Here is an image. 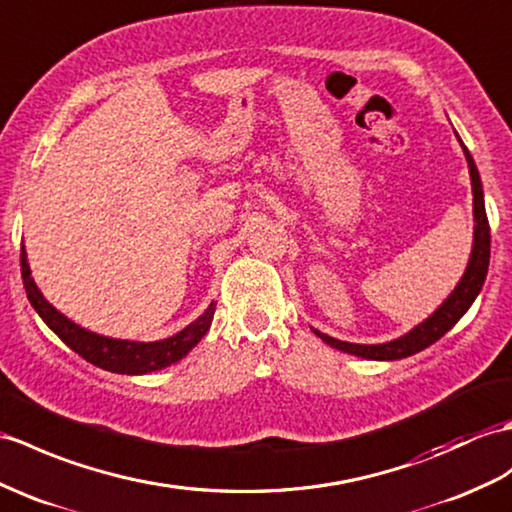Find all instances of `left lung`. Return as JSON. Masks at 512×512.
Here are the masks:
<instances>
[{"label":"left lung","mask_w":512,"mask_h":512,"mask_svg":"<svg viewBox=\"0 0 512 512\" xmlns=\"http://www.w3.org/2000/svg\"><path fill=\"white\" fill-rule=\"evenodd\" d=\"M460 144H462V139H460ZM462 150H465V157L469 163V174H471L475 231H473V251H471L469 266L465 270V275H462L460 283L456 285V290L449 294V299L441 307H438V310L425 320V323L414 327L410 334H406L403 338L386 342V344L342 342V340L320 334V331L314 329V334L323 342H327L329 347L340 349V351L351 353V355H358V358H366V360L408 358V355L419 353V351L430 347V344H434L438 338H443L447 331L462 318V314L469 310L471 303L475 301V296L480 294L482 283L486 279V270H489V259H491V229H489V218H486V211H484L480 172H478V168H475L473 157L469 154L465 144H462Z\"/></svg>","instance_id":"left-lung-1"}]
</instances>
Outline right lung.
<instances>
[{"label":"right lung","mask_w":512,"mask_h":512,"mask_svg":"<svg viewBox=\"0 0 512 512\" xmlns=\"http://www.w3.org/2000/svg\"><path fill=\"white\" fill-rule=\"evenodd\" d=\"M21 277L23 288H26L28 301L34 310L43 318V323L50 327L54 334L61 338L71 351H76L80 358L87 362L104 368L111 373H124V375H144L150 371H159V368L170 366L192 351L200 338L207 334V329L216 312V303L207 307V312L198 316L192 325H187L176 336L165 338L159 342H130V340H113L104 338L91 331L78 327L65 318L61 312L43 299L37 283L30 277V266L26 259V251L21 248Z\"/></svg>","instance_id":"right-lung-1"}]
</instances>
